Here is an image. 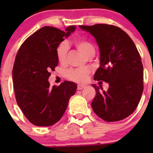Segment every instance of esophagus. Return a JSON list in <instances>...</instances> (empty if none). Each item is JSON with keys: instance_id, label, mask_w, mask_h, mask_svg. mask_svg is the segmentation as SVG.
Masks as SVG:
<instances>
[{"instance_id": "obj_1", "label": "esophagus", "mask_w": 153, "mask_h": 153, "mask_svg": "<svg viewBox=\"0 0 153 153\" xmlns=\"http://www.w3.org/2000/svg\"><path fill=\"white\" fill-rule=\"evenodd\" d=\"M84 87H85V86H84V85H81V84H78V87H77V88H78V90H81V89H84Z\"/></svg>"}]
</instances>
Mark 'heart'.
Instances as JSON below:
<instances>
[{"instance_id":"obj_1","label":"heart","mask_w":153,"mask_h":153,"mask_svg":"<svg viewBox=\"0 0 153 153\" xmlns=\"http://www.w3.org/2000/svg\"><path fill=\"white\" fill-rule=\"evenodd\" d=\"M75 45L77 49L84 55L87 57L91 54H95V48L88 41L84 39H77L75 41ZM68 46L66 43L60 44L56 49V57L61 64H65L67 61ZM90 70L87 68L84 69H71L67 71L66 77L70 81L76 83H84L87 80Z\"/></svg>"}]
</instances>
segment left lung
I'll list each match as a JSON object with an SVG mask.
<instances>
[{
    "instance_id": "8db88e82",
    "label": "left lung",
    "mask_w": 153,
    "mask_h": 153,
    "mask_svg": "<svg viewBox=\"0 0 153 153\" xmlns=\"http://www.w3.org/2000/svg\"><path fill=\"white\" fill-rule=\"evenodd\" d=\"M95 38L100 51V67L94 79L109 84L107 91L92 84L95 113L108 122L121 121L135 111L143 93V69L141 56L130 37L108 24L80 26ZM102 89V88L101 87Z\"/></svg>"
}]
</instances>
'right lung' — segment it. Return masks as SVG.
<instances>
[{
    "label": "right lung",
    "mask_w": 153,
    "mask_h": 153,
    "mask_svg": "<svg viewBox=\"0 0 153 153\" xmlns=\"http://www.w3.org/2000/svg\"><path fill=\"white\" fill-rule=\"evenodd\" d=\"M75 29V26H70L64 32L55 27H42L27 38L15 57L12 81L17 104L35 126H52L58 122L76 92L74 82L65 81L50 87L48 81L50 72L58 64L57 47Z\"/></svg>",
    "instance_id": "1"
}]
</instances>
